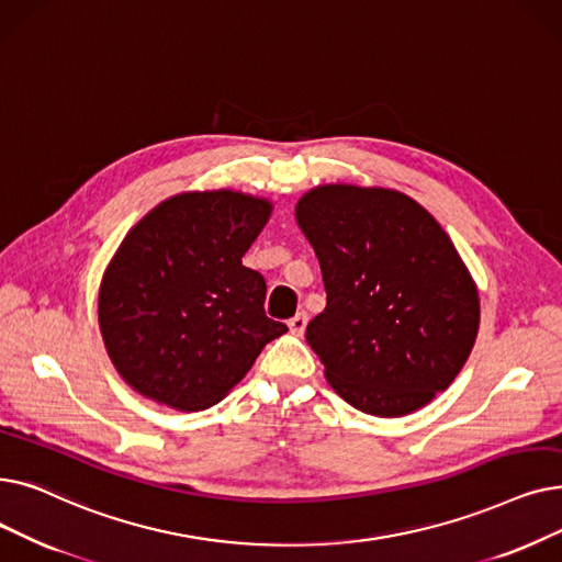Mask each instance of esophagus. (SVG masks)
<instances>
[{
    "mask_svg": "<svg viewBox=\"0 0 562 562\" xmlns=\"http://www.w3.org/2000/svg\"><path fill=\"white\" fill-rule=\"evenodd\" d=\"M305 326H307V314L305 312H299L296 316H291V319H289V330L299 335V337L305 333Z\"/></svg>",
    "mask_w": 562,
    "mask_h": 562,
    "instance_id": "obj_1",
    "label": "esophagus"
}]
</instances>
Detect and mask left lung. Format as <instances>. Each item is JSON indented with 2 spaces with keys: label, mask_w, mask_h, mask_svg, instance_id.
Masks as SVG:
<instances>
[{
  "label": "left lung",
  "mask_w": 562,
  "mask_h": 562,
  "mask_svg": "<svg viewBox=\"0 0 562 562\" xmlns=\"http://www.w3.org/2000/svg\"><path fill=\"white\" fill-rule=\"evenodd\" d=\"M296 223L328 296L305 339L330 387L379 418L427 406L480 328L477 284L446 229L400 190L349 183L305 192Z\"/></svg>",
  "instance_id": "1"
}]
</instances>
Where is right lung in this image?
<instances>
[{"label": "right lung", "mask_w": 562, "mask_h": 562, "mask_svg": "<svg viewBox=\"0 0 562 562\" xmlns=\"http://www.w3.org/2000/svg\"><path fill=\"white\" fill-rule=\"evenodd\" d=\"M273 213L266 198L194 190L126 234L99 289V326L119 376L177 411L221 402L286 326L263 312L266 282L243 255Z\"/></svg>", "instance_id": "right-lung-1"}]
</instances>
